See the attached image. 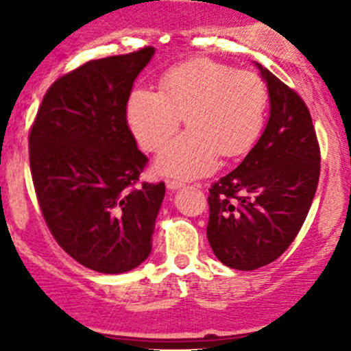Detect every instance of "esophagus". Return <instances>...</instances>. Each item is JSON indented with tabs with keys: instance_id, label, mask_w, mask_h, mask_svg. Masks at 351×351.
I'll list each match as a JSON object with an SVG mask.
<instances>
[{
	"instance_id": "esophagus-1",
	"label": "esophagus",
	"mask_w": 351,
	"mask_h": 351,
	"mask_svg": "<svg viewBox=\"0 0 351 351\" xmlns=\"http://www.w3.org/2000/svg\"><path fill=\"white\" fill-rule=\"evenodd\" d=\"M166 186H168L169 190H178L182 189L183 183L178 182V180H166Z\"/></svg>"
}]
</instances>
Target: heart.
<instances>
[{"instance_id": "obj_1", "label": "heart", "mask_w": 351, "mask_h": 351, "mask_svg": "<svg viewBox=\"0 0 351 351\" xmlns=\"http://www.w3.org/2000/svg\"><path fill=\"white\" fill-rule=\"evenodd\" d=\"M159 93L136 88L125 117L143 149H162L182 119L189 132L166 147L156 161L162 175L180 180L207 175L217 158H241L256 144L268 108L265 81L251 71L193 59L159 77Z\"/></svg>"}]
</instances>
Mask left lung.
<instances>
[{"instance_id":"8db88e82","label":"left lung","mask_w":351,"mask_h":351,"mask_svg":"<svg viewBox=\"0 0 351 351\" xmlns=\"http://www.w3.org/2000/svg\"><path fill=\"white\" fill-rule=\"evenodd\" d=\"M267 81L270 119L241 165L208 189L207 239L215 256L236 270L277 260L307 217L321 169L309 108L275 74Z\"/></svg>"}]
</instances>
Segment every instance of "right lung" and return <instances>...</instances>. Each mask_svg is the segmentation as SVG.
<instances>
[{
    "instance_id": "add662e5",
    "label": "right lung",
    "mask_w": 351,
    "mask_h": 351,
    "mask_svg": "<svg viewBox=\"0 0 351 351\" xmlns=\"http://www.w3.org/2000/svg\"><path fill=\"white\" fill-rule=\"evenodd\" d=\"M144 47L95 59L52 83L28 136L42 215L59 246L100 274H123L151 253L165 183H136L147 158L127 125Z\"/></svg>"
}]
</instances>
